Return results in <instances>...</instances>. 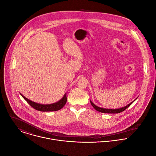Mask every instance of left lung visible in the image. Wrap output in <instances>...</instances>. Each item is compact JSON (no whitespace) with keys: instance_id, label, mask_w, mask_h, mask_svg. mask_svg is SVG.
Wrapping results in <instances>:
<instances>
[{"instance_id":"1","label":"left lung","mask_w":156,"mask_h":156,"mask_svg":"<svg viewBox=\"0 0 156 156\" xmlns=\"http://www.w3.org/2000/svg\"><path fill=\"white\" fill-rule=\"evenodd\" d=\"M138 98V97H137ZM137 98L133 101L132 102H131L130 103H129V105H127V106L120 108H118V109H106V108H100L97 106V105H95L94 103H93L91 100H90V103L91 104L92 106L97 111H99L100 112H103V113H108V114H116V113H120L122 111H123L124 110H126L127 108H129L136 99Z\"/></svg>"}]
</instances>
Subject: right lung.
I'll list each match as a JSON object with an SVG mask.
<instances>
[{"label": "right lung", "mask_w": 156, "mask_h": 156, "mask_svg": "<svg viewBox=\"0 0 156 156\" xmlns=\"http://www.w3.org/2000/svg\"><path fill=\"white\" fill-rule=\"evenodd\" d=\"M20 95L21 97L27 102V103L32 106L34 109L40 111H43V112H47V111H56L61 109L62 108H63L65 104L66 103L67 101V97H66V93L64 95L63 97L59 101L52 103V104H48V105H44V104H40L37 103L36 102H34L33 101H31L27 98H26L24 96H23L21 93H20Z\"/></svg>", "instance_id": "add662e5"}]
</instances>
